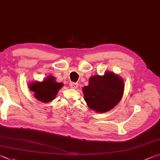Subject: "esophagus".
I'll return each mask as SVG.
<instances>
[{
    "mask_svg": "<svg viewBox=\"0 0 160 160\" xmlns=\"http://www.w3.org/2000/svg\"><path fill=\"white\" fill-rule=\"evenodd\" d=\"M78 87V83L77 82H71L70 83V88L71 89H76Z\"/></svg>",
    "mask_w": 160,
    "mask_h": 160,
    "instance_id": "obj_1",
    "label": "esophagus"
}]
</instances>
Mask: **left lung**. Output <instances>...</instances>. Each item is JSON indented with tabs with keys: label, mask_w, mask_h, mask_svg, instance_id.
<instances>
[{
	"label": "left lung",
	"mask_w": 160,
	"mask_h": 160,
	"mask_svg": "<svg viewBox=\"0 0 160 160\" xmlns=\"http://www.w3.org/2000/svg\"><path fill=\"white\" fill-rule=\"evenodd\" d=\"M124 80L118 75L106 71L103 75L90 77L89 85L82 88L84 98L90 109L106 112L120 102L124 94Z\"/></svg>",
	"instance_id": "1"
}]
</instances>
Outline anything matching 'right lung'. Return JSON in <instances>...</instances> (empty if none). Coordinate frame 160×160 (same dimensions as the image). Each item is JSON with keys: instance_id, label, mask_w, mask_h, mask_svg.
<instances>
[{"instance_id": "right-lung-1", "label": "right lung", "mask_w": 160, "mask_h": 160, "mask_svg": "<svg viewBox=\"0 0 160 160\" xmlns=\"http://www.w3.org/2000/svg\"><path fill=\"white\" fill-rule=\"evenodd\" d=\"M63 84L57 82L52 75H49L42 82H36L29 84V89L33 92L34 97L42 103H49L53 101Z\"/></svg>"}]
</instances>
